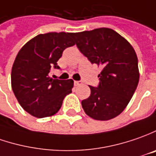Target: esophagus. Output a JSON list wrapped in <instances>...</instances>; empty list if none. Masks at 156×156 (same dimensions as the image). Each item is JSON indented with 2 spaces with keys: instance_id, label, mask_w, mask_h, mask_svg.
<instances>
[{
  "instance_id": "34e87169",
  "label": "esophagus",
  "mask_w": 156,
  "mask_h": 156,
  "mask_svg": "<svg viewBox=\"0 0 156 156\" xmlns=\"http://www.w3.org/2000/svg\"><path fill=\"white\" fill-rule=\"evenodd\" d=\"M74 84L76 86H78V85H81L82 84V82L81 81H74Z\"/></svg>"
}]
</instances>
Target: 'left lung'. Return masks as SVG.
Instances as JSON below:
<instances>
[{"label":"left lung","instance_id":"8db88e82","mask_svg":"<svg viewBox=\"0 0 156 156\" xmlns=\"http://www.w3.org/2000/svg\"><path fill=\"white\" fill-rule=\"evenodd\" d=\"M79 51L91 64L103 67L97 87L81 102L84 112L95 120L107 121L121 114L139 82L136 51L128 41L110 28L73 34Z\"/></svg>","mask_w":156,"mask_h":156}]
</instances>
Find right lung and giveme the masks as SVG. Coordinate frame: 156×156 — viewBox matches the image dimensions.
I'll return each instance as SVG.
<instances>
[{"mask_svg":"<svg viewBox=\"0 0 156 156\" xmlns=\"http://www.w3.org/2000/svg\"><path fill=\"white\" fill-rule=\"evenodd\" d=\"M71 33L39 34L20 50L15 58L11 84L20 106L34 116L56 114L65 97L72 92L73 80L50 78L52 68L60 69L58 60L67 47L75 45Z\"/></svg>","mask_w":156,"mask_h":156,"instance_id":"1","label":"right lung"}]
</instances>
